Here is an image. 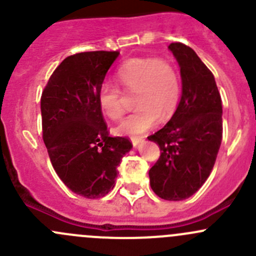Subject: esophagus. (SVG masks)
<instances>
[{
  "instance_id": "34e87169",
  "label": "esophagus",
  "mask_w": 256,
  "mask_h": 256,
  "mask_svg": "<svg viewBox=\"0 0 256 256\" xmlns=\"http://www.w3.org/2000/svg\"><path fill=\"white\" fill-rule=\"evenodd\" d=\"M144 140V136H138V138H131V142H132L134 146H138V144L142 142V141Z\"/></svg>"
}]
</instances>
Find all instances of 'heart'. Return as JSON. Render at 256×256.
<instances>
[{"mask_svg": "<svg viewBox=\"0 0 256 256\" xmlns=\"http://www.w3.org/2000/svg\"><path fill=\"white\" fill-rule=\"evenodd\" d=\"M115 79L124 92L135 94L136 110L118 128V132L124 135L146 132L156 125L158 118L162 121L168 118L180 104V76L174 64L164 58L128 59L118 66ZM118 87L104 82L96 94L100 112L114 121L120 120L125 112V96Z\"/></svg>", "mask_w": 256, "mask_h": 256, "instance_id": "heart-1", "label": "heart"}]
</instances>
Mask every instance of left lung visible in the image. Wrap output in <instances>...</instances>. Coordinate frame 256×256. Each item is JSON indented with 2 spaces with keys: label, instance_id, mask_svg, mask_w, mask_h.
<instances>
[{
  "label": "left lung",
  "instance_id": "left-lung-1",
  "mask_svg": "<svg viewBox=\"0 0 256 256\" xmlns=\"http://www.w3.org/2000/svg\"><path fill=\"white\" fill-rule=\"evenodd\" d=\"M168 48L180 64L182 98L171 120L147 138L161 151L148 176L160 198L182 200L194 194L213 170L223 138V110L213 74L196 52L180 42Z\"/></svg>",
  "mask_w": 256,
  "mask_h": 256
}]
</instances>
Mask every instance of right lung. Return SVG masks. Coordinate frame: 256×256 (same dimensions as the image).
Wrapping results in <instances>:
<instances>
[{
  "instance_id": "right-lung-1",
  "label": "right lung",
  "mask_w": 256,
  "mask_h": 256,
  "mask_svg": "<svg viewBox=\"0 0 256 256\" xmlns=\"http://www.w3.org/2000/svg\"><path fill=\"white\" fill-rule=\"evenodd\" d=\"M118 54L95 50L66 56L40 98L43 141L52 166L72 192L90 200L112 190L118 164L132 147L128 138L110 136L96 102Z\"/></svg>"
}]
</instances>
